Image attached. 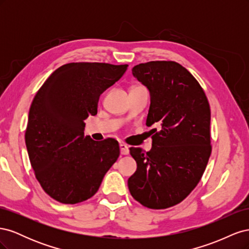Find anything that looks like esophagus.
I'll return each mask as SVG.
<instances>
[{
  "label": "esophagus",
  "mask_w": 249,
  "mask_h": 249,
  "mask_svg": "<svg viewBox=\"0 0 249 249\" xmlns=\"http://www.w3.org/2000/svg\"><path fill=\"white\" fill-rule=\"evenodd\" d=\"M119 147H120V154H122V155H127V154H129V146H127L126 144H124V143H120Z\"/></svg>",
  "instance_id": "esophagus-1"
}]
</instances>
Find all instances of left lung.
Instances as JSON below:
<instances>
[{
	"label": "left lung",
	"instance_id": "obj_1",
	"mask_svg": "<svg viewBox=\"0 0 249 249\" xmlns=\"http://www.w3.org/2000/svg\"><path fill=\"white\" fill-rule=\"evenodd\" d=\"M132 73L149 91L146 125H156L159 131L153 129L149 152L130 148L137 170L127 186L142 206L166 209L190 194L207 167L210 105L196 79L175 61L141 63Z\"/></svg>",
	"mask_w": 249,
	"mask_h": 249
}]
</instances>
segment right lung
<instances>
[{
    "label": "right lung",
    "instance_id": "1",
    "mask_svg": "<svg viewBox=\"0 0 249 249\" xmlns=\"http://www.w3.org/2000/svg\"><path fill=\"white\" fill-rule=\"evenodd\" d=\"M126 67L64 64L36 93L25 141L37 180L55 200L72 205L93 196L119 157L116 140L97 142L84 136V120L96 114L101 94L123 77Z\"/></svg>",
    "mask_w": 249,
    "mask_h": 249
}]
</instances>
